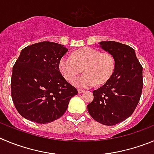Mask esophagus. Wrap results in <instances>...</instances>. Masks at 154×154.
<instances>
[{
	"instance_id": "obj_1",
	"label": "esophagus",
	"mask_w": 154,
	"mask_h": 154,
	"mask_svg": "<svg viewBox=\"0 0 154 154\" xmlns=\"http://www.w3.org/2000/svg\"><path fill=\"white\" fill-rule=\"evenodd\" d=\"M78 94H82V93H84V90H81V89H78Z\"/></svg>"
}]
</instances>
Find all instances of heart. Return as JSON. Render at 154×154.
<instances>
[{
  "mask_svg": "<svg viewBox=\"0 0 154 154\" xmlns=\"http://www.w3.org/2000/svg\"><path fill=\"white\" fill-rule=\"evenodd\" d=\"M85 67V74L74 77ZM114 69V60L107 53L91 48H84L75 51L73 55H65L60 59L59 70L67 80L80 88H88L97 84H103L110 78Z\"/></svg>",
  "mask_w": 154,
  "mask_h": 154,
  "instance_id": "1",
  "label": "heart"
}]
</instances>
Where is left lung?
<instances>
[{
  "label": "left lung",
  "mask_w": 154,
  "mask_h": 154,
  "mask_svg": "<svg viewBox=\"0 0 154 154\" xmlns=\"http://www.w3.org/2000/svg\"><path fill=\"white\" fill-rule=\"evenodd\" d=\"M98 44L113 57L114 69L106 82L93 91L87 110L96 121L112 126L128 118L137 106L143 85V67L131 47L116 41Z\"/></svg>",
  "instance_id": "8db88e82"
}]
</instances>
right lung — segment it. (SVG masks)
<instances>
[{
  "mask_svg": "<svg viewBox=\"0 0 154 154\" xmlns=\"http://www.w3.org/2000/svg\"><path fill=\"white\" fill-rule=\"evenodd\" d=\"M68 49L43 41L26 47L13 67L11 97L17 110L27 120L44 124L60 118L77 94L60 74L59 63Z\"/></svg>",
  "mask_w": 154,
  "mask_h": 154,
  "instance_id": "1",
  "label": "right lung"
}]
</instances>
